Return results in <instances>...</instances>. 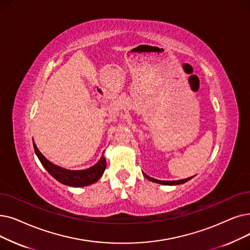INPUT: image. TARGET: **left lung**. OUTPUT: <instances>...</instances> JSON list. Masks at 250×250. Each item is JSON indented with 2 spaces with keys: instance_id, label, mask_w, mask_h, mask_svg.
Wrapping results in <instances>:
<instances>
[{
  "instance_id": "1",
  "label": "left lung",
  "mask_w": 250,
  "mask_h": 250,
  "mask_svg": "<svg viewBox=\"0 0 250 250\" xmlns=\"http://www.w3.org/2000/svg\"><path fill=\"white\" fill-rule=\"evenodd\" d=\"M143 175H144V177H145L147 180H149V181H151V182H154V183H157V184H161V185H167V186H177V185H181V184L186 183V182H188L189 180H191V179L193 178V177H191V178L183 179V180H178V181H160V180H156V179H153V178H151V177L147 176L146 173H143Z\"/></svg>"
}]
</instances>
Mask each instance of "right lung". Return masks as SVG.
I'll use <instances>...</instances> for the list:
<instances>
[{
  "mask_svg": "<svg viewBox=\"0 0 250 250\" xmlns=\"http://www.w3.org/2000/svg\"><path fill=\"white\" fill-rule=\"evenodd\" d=\"M34 148L42 166L45 167V169L50 173V175L54 179H56L59 183L69 187L79 188V187H85V186L92 185V184L96 183L102 177L103 172L106 168V159L103 155L95 166L89 168L80 169V170H71V169L61 167L57 165H54L53 162L48 160L38 149L35 141H34Z\"/></svg>",
  "mask_w": 250,
  "mask_h": 250,
  "instance_id": "add662e5",
  "label": "right lung"
}]
</instances>
